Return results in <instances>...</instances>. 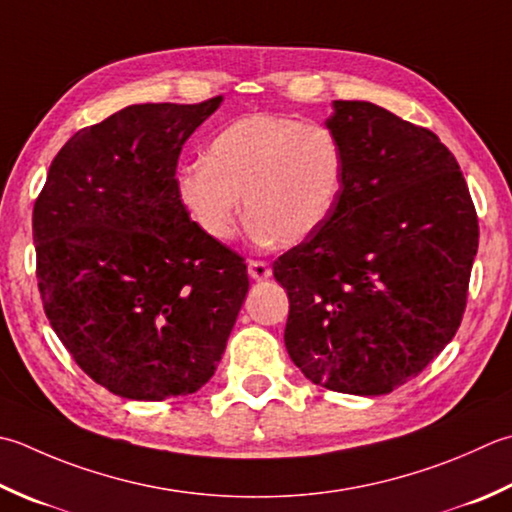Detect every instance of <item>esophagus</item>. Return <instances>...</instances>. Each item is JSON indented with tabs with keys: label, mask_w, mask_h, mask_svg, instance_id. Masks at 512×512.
I'll return each mask as SVG.
<instances>
[{
	"label": "esophagus",
	"mask_w": 512,
	"mask_h": 512,
	"mask_svg": "<svg viewBox=\"0 0 512 512\" xmlns=\"http://www.w3.org/2000/svg\"><path fill=\"white\" fill-rule=\"evenodd\" d=\"M248 275H250V279H255V282H262V279H268L270 275H273V268H270L268 262H257V259H250Z\"/></svg>",
	"instance_id": "esophagus-1"
}]
</instances>
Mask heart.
<instances>
[{"label":"heart","mask_w":512,"mask_h":512,"mask_svg":"<svg viewBox=\"0 0 512 512\" xmlns=\"http://www.w3.org/2000/svg\"><path fill=\"white\" fill-rule=\"evenodd\" d=\"M344 182L342 146L324 126L255 113L235 119L177 177V193L202 233L228 242L242 217L259 239L299 246L322 228Z\"/></svg>","instance_id":"obj_1"}]
</instances>
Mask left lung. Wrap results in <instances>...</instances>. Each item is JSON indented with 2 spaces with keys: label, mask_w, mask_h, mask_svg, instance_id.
I'll list each match as a JSON object with an SVG mask.
<instances>
[{
  "label": "left lung",
  "mask_w": 512,
  "mask_h": 512,
  "mask_svg": "<svg viewBox=\"0 0 512 512\" xmlns=\"http://www.w3.org/2000/svg\"><path fill=\"white\" fill-rule=\"evenodd\" d=\"M344 153L328 222L277 259L284 342L313 384L386 395L442 353L462 324L479 226L453 153L370 102H333Z\"/></svg>",
  "instance_id": "8db88e82"
}]
</instances>
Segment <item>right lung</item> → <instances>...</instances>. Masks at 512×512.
<instances>
[{
	"label": "right lung",
	"instance_id": "obj_1",
	"mask_svg": "<svg viewBox=\"0 0 512 512\" xmlns=\"http://www.w3.org/2000/svg\"><path fill=\"white\" fill-rule=\"evenodd\" d=\"M222 102L133 104L82 128L35 202L48 322L119 397L162 402L202 388L246 299L244 259L190 222L175 179L186 139Z\"/></svg>",
	"mask_w": 512,
	"mask_h": 512
}]
</instances>
